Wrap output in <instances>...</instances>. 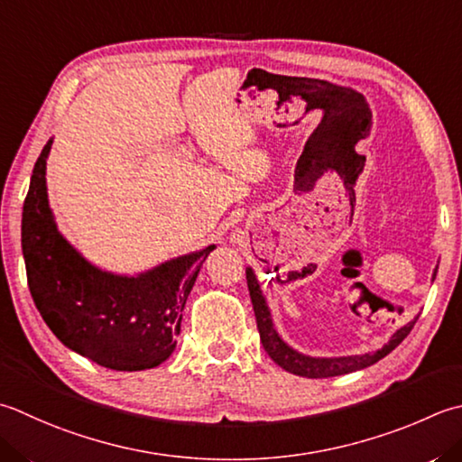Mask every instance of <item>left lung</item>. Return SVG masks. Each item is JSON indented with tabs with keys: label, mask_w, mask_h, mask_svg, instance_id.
<instances>
[{
	"label": "left lung",
	"mask_w": 462,
	"mask_h": 462,
	"mask_svg": "<svg viewBox=\"0 0 462 462\" xmlns=\"http://www.w3.org/2000/svg\"><path fill=\"white\" fill-rule=\"evenodd\" d=\"M437 270L432 273V280L437 278ZM246 280H248V291L252 298V306H254V314H256V324H258V332H260V340L262 346L270 355V358L274 360L278 366H282L286 373H292L298 376H306V378H330V376H340V374H348V373H356V370H363L370 365L378 363V360L384 358L388 352H393L401 342L409 337V332L412 330L414 319L412 322L406 324V327L396 330L391 340L386 342L383 348H378L374 352H366V355H355V356H309L302 355V352L294 350L288 342L282 340L280 337L274 320H273V312L268 309L266 296L262 292L258 276L254 274V270L250 266L246 268Z\"/></svg>",
	"instance_id": "left-lung-1"
}]
</instances>
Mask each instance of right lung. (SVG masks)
<instances>
[{"label":"right lung","instance_id":"1","mask_svg":"<svg viewBox=\"0 0 462 462\" xmlns=\"http://www.w3.org/2000/svg\"><path fill=\"white\" fill-rule=\"evenodd\" d=\"M35 162L22 214V250L35 306L63 346L112 370H146L176 348L186 298L214 244L138 274H116L81 256L58 230L45 162Z\"/></svg>","mask_w":462,"mask_h":462}]
</instances>
